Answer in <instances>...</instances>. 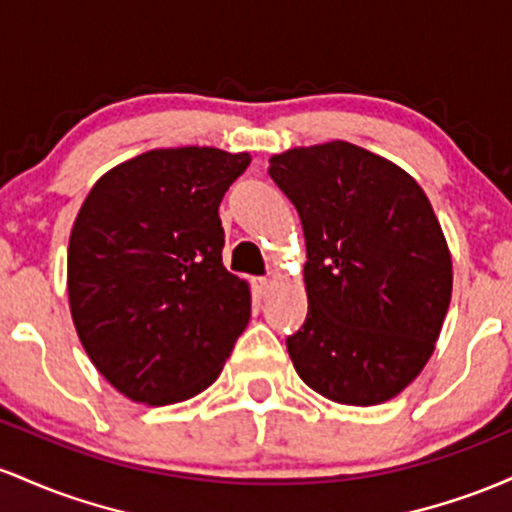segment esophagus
Returning <instances> with one entry per match:
<instances>
[{"mask_svg":"<svg viewBox=\"0 0 512 512\" xmlns=\"http://www.w3.org/2000/svg\"><path fill=\"white\" fill-rule=\"evenodd\" d=\"M254 287H256V292L258 295H268V290H271V280L268 278H254Z\"/></svg>","mask_w":512,"mask_h":512,"instance_id":"1","label":"esophagus"}]
</instances>
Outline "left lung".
Returning <instances> with one entry per match:
<instances>
[{
	"label": "left lung",
	"instance_id": "1",
	"mask_svg": "<svg viewBox=\"0 0 512 512\" xmlns=\"http://www.w3.org/2000/svg\"><path fill=\"white\" fill-rule=\"evenodd\" d=\"M268 174L307 244L309 312L287 336L297 375L338 404L389 401L426 367L450 307L433 205L404 169L341 140L275 154Z\"/></svg>",
	"mask_w": 512,
	"mask_h": 512
}]
</instances>
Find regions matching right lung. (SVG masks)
<instances>
[{"instance_id":"add662e5","label":"right lung","mask_w":512,"mask_h":512,"mask_svg":"<svg viewBox=\"0 0 512 512\" xmlns=\"http://www.w3.org/2000/svg\"><path fill=\"white\" fill-rule=\"evenodd\" d=\"M246 152L152 149L103 174L74 220L67 292L79 341L120 394L186 401L220 377L251 317L222 263L220 203Z\"/></svg>"}]
</instances>
